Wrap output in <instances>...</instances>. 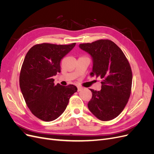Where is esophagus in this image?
Masks as SVG:
<instances>
[{
	"label": "esophagus",
	"instance_id": "esophagus-1",
	"mask_svg": "<svg viewBox=\"0 0 154 154\" xmlns=\"http://www.w3.org/2000/svg\"><path fill=\"white\" fill-rule=\"evenodd\" d=\"M77 88H78V91L79 92V91H82V89H83V87H80V86H78L77 87Z\"/></svg>",
	"mask_w": 154,
	"mask_h": 154
}]
</instances>
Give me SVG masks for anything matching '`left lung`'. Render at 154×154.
<instances>
[{
    "label": "left lung",
    "instance_id": "left-lung-1",
    "mask_svg": "<svg viewBox=\"0 0 154 154\" xmlns=\"http://www.w3.org/2000/svg\"><path fill=\"white\" fill-rule=\"evenodd\" d=\"M79 47L92 58L90 75L102 80L101 91L90 89L92 96L88 108L101 121L113 119L123 111L130 96L132 72L128 60L111 40H99Z\"/></svg>",
    "mask_w": 154,
    "mask_h": 154
}]
</instances>
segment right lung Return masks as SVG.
<instances>
[{"label":"right lung","mask_w":154,"mask_h":154,"mask_svg":"<svg viewBox=\"0 0 154 154\" xmlns=\"http://www.w3.org/2000/svg\"><path fill=\"white\" fill-rule=\"evenodd\" d=\"M75 45L37 44L26 55L20 74V90L32 114L44 122L61 116L78 90L73 85H54L53 78L61 71V60Z\"/></svg>","instance_id":"right-lung-1"}]
</instances>
